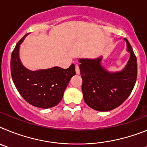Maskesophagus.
<instances>
[{"label":"esophagus","instance_id":"obj_1","mask_svg":"<svg viewBox=\"0 0 147 147\" xmlns=\"http://www.w3.org/2000/svg\"><path fill=\"white\" fill-rule=\"evenodd\" d=\"M75 70H76V74H80V67H79V65H77V64L76 65V67H75Z\"/></svg>","mask_w":147,"mask_h":147}]
</instances>
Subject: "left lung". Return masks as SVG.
I'll return each mask as SVG.
<instances>
[{"label": "left lung", "mask_w": 147, "mask_h": 147, "mask_svg": "<svg viewBox=\"0 0 147 147\" xmlns=\"http://www.w3.org/2000/svg\"><path fill=\"white\" fill-rule=\"evenodd\" d=\"M127 51L129 58L119 71H110L102 65V56L94 59H79L85 103L98 111H109L120 106L128 98L137 79V59L129 41Z\"/></svg>", "instance_id": "left-lung-1"}]
</instances>
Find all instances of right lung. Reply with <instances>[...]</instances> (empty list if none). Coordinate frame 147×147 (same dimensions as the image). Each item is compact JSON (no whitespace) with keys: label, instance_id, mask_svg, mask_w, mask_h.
Wrapping results in <instances>:
<instances>
[{"label":"right lung","instance_id":"right-lung-1","mask_svg":"<svg viewBox=\"0 0 147 147\" xmlns=\"http://www.w3.org/2000/svg\"><path fill=\"white\" fill-rule=\"evenodd\" d=\"M26 34L18 42L11 57V74L13 82L24 99L40 108L53 107L60 102L70 80L76 74L74 64L67 69L53 67L31 71L20 59V45Z\"/></svg>","mask_w":147,"mask_h":147}]
</instances>
